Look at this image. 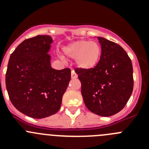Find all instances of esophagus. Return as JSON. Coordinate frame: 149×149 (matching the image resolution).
<instances>
[{"label":"esophagus","mask_w":149,"mask_h":149,"mask_svg":"<svg viewBox=\"0 0 149 149\" xmlns=\"http://www.w3.org/2000/svg\"><path fill=\"white\" fill-rule=\"evenodd\" d=\"M71 76H72V79H75L77 77V74L75 73V72L74 70H72V73H71Z\"/></svg>","instance_id":"obj_1"}]
</instances>
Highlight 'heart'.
Segmentation results:
<instances>
[{"label":"heart","instance_id":"b5f03b06","mask_svg":"<svg viewBox=\"0 0 149 149\" xmlns=\"http://www.w3.org/2000/svg\"><path fill=\"white\" fill-rule=\"evenodd\" d=\"M63 52L68 58L75 59L78 68L89 70L98 65L101 56V47L96 42L79 40L65 46Z\"/></svg>","mask_w":149,"mask_h":149}]
</instances>
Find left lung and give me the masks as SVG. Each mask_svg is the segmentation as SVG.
<instances>
[{"label": "left lung", "instance_id": "8db88e82", "mask_svg": "<svg viewBox=\"0 0 149 149\" xmlns=\"http://www.w3.org/2000/svg\"><path fill=\"white\" fill-rule=\"evenodd\" d=\"M98 38L101 56L93 69L75 68L81 83V94L89 110L110 116L124 108L134 88L132 63L119 45Z\"/></svg>", "mask_w": 149, "mask_h": 149}]
</instances>
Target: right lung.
<instances>
[{"label":"right lung","mask_w":149,"mask_h":149,"mask_svg":"<svg viewBox=\"0 0 149 149\" xmlns=\"http://www.w3.org/2000/svg\"><path fill=\"white\" fill-rule=\"evenodd\" d=\"M53 39L39 35L25 39L10 55L6 87L12 104L27 116L42 119L60 108L71 80V70L51 66L48 52Z\"/></svg>","instance_id":"obj_1"}]
</instances>
